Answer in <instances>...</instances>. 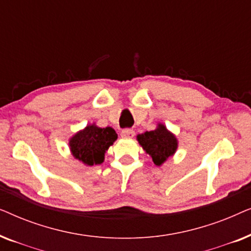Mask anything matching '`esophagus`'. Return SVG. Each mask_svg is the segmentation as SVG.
<instances>
[{"label":"esophagus","instance_id":"esophagus-1","mask_svg":"<svg viewBox=\"0 0 251 251\" xmlns=\"http://www.w3.org/2000/svg\"><path fill=\"white\" fill-rule=\"evenodd\" d=\"M121 136L123 138H132L135 136V131L132 129H123L121 131Z\"/></svg>","mask_w":251,"mask_h":251}]
</instances>
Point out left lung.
<instances>
[{"instance_id": "obj_1", "label": "left lung", "mask_w": 251, "mask_h": 251, "mask_svg": "<svg viewBox=\"0 0 251 251\" xmlns=\"http://www.w3.org/2000/svg\"><path fill=\"white\" fill-rule=\"evenodd\" d=\"M137 140L144 151L152 157L155 166H161L166 162L176 153L178 147L176 136L170 132L162 123H159L155 130L137 136Z\"/></svg>"}]
</instances>
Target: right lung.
I'll return each mask as SVG.
<instances>
[{"label":"right lung","mask_w":251,"mask_h":251,"mask_svg":"<svg viewBox=\"0 0 251 251\" xmlns=\"http://www.w3.org/2000/svg\"><path fill=\"white\" fill-rule=\"evenodd\" d=\"M116 139L118 135L111 126L99 128L89 125L70 139V150L72 155L85 166L100 164L104 162L106 151Z\"/></svg>","instance_id":"obj_1"}]
</instances>
